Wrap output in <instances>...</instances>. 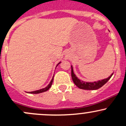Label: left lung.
<instances>
[{
    "label": "left lung",
    "instance_id": "8db88e82",
    "mask_svg": "<svg viewBox=\"0 0 126 126\" xmlns=\"http://www.w3.org/2000/svg\"><path fill=\"white\" fill-rule=\"evenodd\" d=\"M114 73H112L108 78L103 79L100 81H95V82H85V81H81L77 78V76L74 74V70H73L72 66H71V76L74 84L77 85L79 88L83 90H97L100 87H102L103 85H105L108 81L111 78Z\"/></svg>",
    "mask_w": 126,
    "mask_h": 126
}]
</instances>
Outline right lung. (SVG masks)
<instances>
[{
    "instance_id": "right-lung-1",
    "label": "right lung",
    "mask_w": 126,
    "mask_h": 126,
    "mask_svg": "<svg viewBox=\"0 0 126 126\" xmlns=\"http://www.w3.org/2000/svg\"><path fill=\"white\" fill-rule=\"evenodd\" d=\"M61 63V62H60V63H59L57 64V66L58 65H59V64ZM56 66V67H57ZM53 79H54V76L53 77H52L51 81H50V82H49V84H48V85H47V86L45 88H42V89H40V90H36V91H33V92H29L28 93H32V94H38V93H43V92H47V91L49 89V88L51 87L52 85V82H53Z\"/></svg>"
}]
</instances>
